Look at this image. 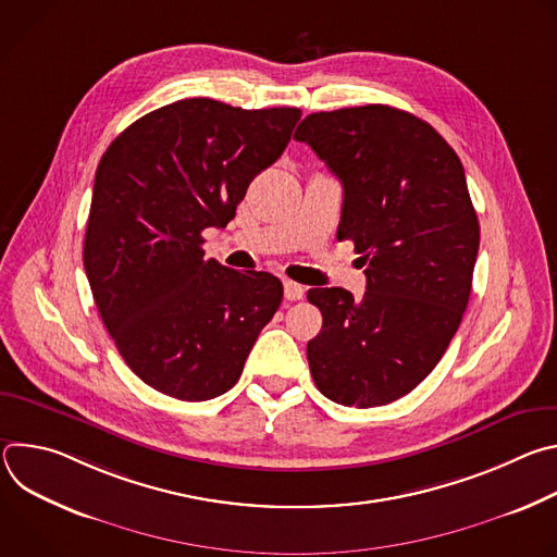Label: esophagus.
Here are the masks:
<instances>
[{"label": "esophagus", "mask_w": 557, "mask_h": 557, "mask_svg": "<svg viewBox=\"0 0 557 557\" xmlns=\"http://www.w3.org/2000/svg\"><path fill=\"white\" fill-rule=\"evenodd\" d=\"M304 293H306V288H304L301 284L290 282V280H286V282H284V297H286L288 301H297V299H301V297H304Z\"/></svg>", "instance_id": "1"}]
</instances>
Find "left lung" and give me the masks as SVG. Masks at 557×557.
Returning a JSON list of instances; mask_svg holds the SVG:
<instances>
[{"label": "left lung", "mask_w": 557, "mask_h": 557, "mask_svg": "<svg viewBox=\"0 0 557 557\" xmlns=\"http://www.w3.org/2000/svg\"><path fill=\"white\" fill-rule=\"evenodd\" d=\"M295 138L342 181L337 240L368 262L361 299L308 290L324 317L310 374L335 404H392L436 368L469 301L481 226L462 163L430 123L389 106L308 114Z\"/></svg>", "instance_id": "obj_1"}]
</instances>
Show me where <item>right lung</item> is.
I'll return each instance as SVG.
<instances>
[{
	"instance_id": "obj_1",
	"label": "right lung",
	"mask_w": 557,
	"mask_h": 557,
	"mask_svg": "<svg viewBox=\"0 0 557 557\" xmlns=\"http://www.w3.org/2000/svg\"><path fill=\"white\" fill-rule=\"evenodd\" d=\"M299 116L183 99L140 116L106 149L84 267L121 357L153 389L181 401L224 394L280 308L282 282L205 260L202 231L235 218Z\"/></svg>"
}]
</instances>
